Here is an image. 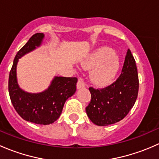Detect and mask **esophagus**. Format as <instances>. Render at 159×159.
<instances>
[{
    "mask_svg": "<svg viewBox=\"0 0 159 159\" xmlns=\"http://www.w3.org/2000/svg\"><path fill=\"white\" fill-rule=\"evenodd\" d=\"M85 87V82H84V79L81 78H78V83H77V89H80L81 88H84Z\"/></svg>",
    "mask_w": 159,
    "mask_h": 159,
    "instance_id": "1",
    "label": "esophagus"
}]
</instances>
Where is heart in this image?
<instances>
[{
	"label": "heart",
	"instance_id": "obj_1",
	"mask_svg": "<svg viewBox=\"0 0 159 159\" xmlns=\"http://www.w3.org/2000/svg\"><path fill=\"white\" fill-rule=\"evenodd\" d=\"M85 68H93L91 79L98 85L110 84L119 69V57L108 48H101L90 54L83 62Z\"/></svg>",
	"mask_w": 159,
	"mask_h": 159
}]
</instances>
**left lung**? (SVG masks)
I'll return each mask as SVG.
<instances>
[{
	"instance_id": "8db88e82",
	"label": "left lung",
	"mask_w": 159,
	"mask_h": 159,
	"mask_svg": "<svg viewBox=\"0 0 159 159\" xmlns=\"http://www.w3.org/2000/svg\"><path fill=\"white\" fill-rule=\"evenodd\" d=\"M139 75L135 61L129 49L120 76L103 89L89 88L91 98L86 113L98 126L115 124L122 120L134 106L139 93Z\"/></svg>"
}]
</instances>
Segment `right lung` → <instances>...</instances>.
Masks as SVG:
<instances>
[{
  "mask_svg": "<svg viewBox=\"0 0 159 159\" xmlns=\"http://www.w3.org/2000/svg\"><path fill=\"white\" fill-rule=\"evenodd\" d=\"M42 33L32 35L14 57L8 80L10 98L14 109L23 119L39 125H50L59 118L67 99L76 91L77 78L55 77L46 91L38 94L25 92L19 88L16 77L18 59L41 44Z\"/></svg>",
  "mask_w": 159,
  "mask_h": 159,
  "instance_id": "obj_1",
  "label": "right lung"
}]
</instances>
